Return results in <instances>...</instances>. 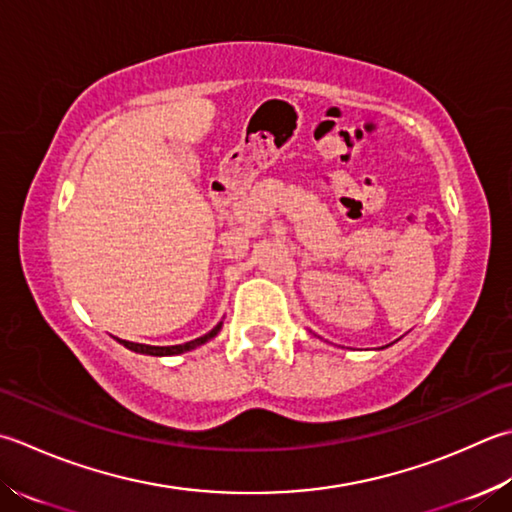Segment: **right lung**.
I'll list each match as a JSON object with an SVG mask.
<instances>
[{"instance_id": "obj_1", "label": "right lung", "mask_w": 512, "mask_h": 512, "mask_svg": "<svg viewBox=\"0 0 512 512\" xmlns=\"http://www.w3.org/2000/svg\"><path fill=\"white\" fill-rule=\"evenodd\" d=\"M222 324L224 322H219L213 330H208L206 335H202V337H197V339H193V342H186V344H177V346H148V344H135V342H126V339H119V337H115L119 344L122 346H126L128 350H133V353H139V355H153V357H170V355H182V353H188V350H193V348H197V346H202V344H206V342H210V339H213L219 330H222Z\"/></svg>"}]
</instances>
